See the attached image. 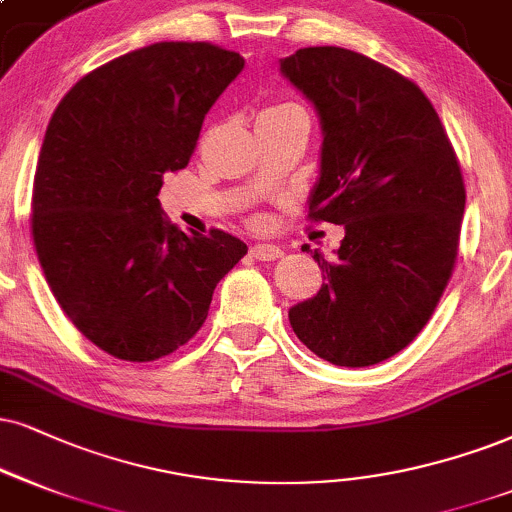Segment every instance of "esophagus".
I'll return each instance as SVG.
<instances>
[{
  "instance_id": "34e87169",
  "label": "esophagus",
  "mask_w": 512,
  "mask_h": 512,
  "mask_svg": "<svg viewBox=\"0 0 512 512\" xmlns=\"http://www.w3.org/2000/svg\"><path fill=\"white\" fill-rule=\"evenodd\" d=\"M249 254L256 261H275V258H282V249L277 244H251Z\"/></svg>"
}]
</instances>
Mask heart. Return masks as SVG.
<instances>
[{
  "instance_id": "heart-1",
  "label": "heart",
  "mask_w": 512,
  "mask_h": 512,
  "mask_svg": "<svg viewBox=\"0 0 512 512\" xmlns=\"http://www.w3.org/2000/svg\"><path fill=\"white\" fill-rule=\"evenodd\" d=\"M282 106H287V104H282Z\"/></svg>"
}]
</instances>
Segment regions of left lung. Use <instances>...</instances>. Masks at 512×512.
Returning <instances> with one entry per match:
<instances>
[{"label": "left lung", "instance_id": "left-lung-1", "mask_svg": "<svg viewBox=\"0 0 512 512\" xmlns=\"http://www.w3.org/2000/svg\"><path fill=\"white\" fill-rule=\"evenodd\" d=\"M280 73L318 111L315 220L344 225L323 287L289 308L296 337L327 363L365 368L418 337L458 256L463 175L437 111L415 82L342 47H306Z\"/></svg>", "mask_w": 512, "mask_h": 512}]
</instances>
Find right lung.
Returning <instances> with one entry per match:
<instances>
[{
	"mask_svg": "<svg viewBox=\"0 0 512 512\" xmlns=\"http://www.w3.org/2000/svg\"><path fill=\"white\" fill-rule=\"evenodd\" d=\"M242 68L216 44H149L75 82L47 125L35 251L68 320L113 358L147 363L187 344L246 254L223 230L185 235L159 204L163 173L187 166Z\"/></svg>",
	"mask_w": 512,
	"mask_h": 512,
	"instance_id": "right-lung-1",
	"label": "right lung"
}]
</instances>
